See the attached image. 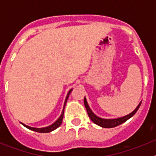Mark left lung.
<instances>
[{"label":"left lung","instance_id":"1","mask_svg":"<svg viewBox=\"0 0 156 156\" xmlns=\"http://www.w3.org/2000/svg\"><path fill=\"white\" fill-rule=\"evenodd\" d=\"M83 101H84L85 108H86L87 112L88 115H89V117H90V119H91L92 122H94L95 124L98 125V126H101V127L103 128L115 127V126H119V125L125 122L126 120H128L129 118H131V117L137 112L139 107H140V104H141V101H140V102L139 103L138 105L137 106V108H135V109L131 113H129V115H125V116L120 117V118H117V119H102V118H100V117H98V115H95L93 112H92V110L90 109L89 105H88L87 101L86 100V98H84Z\"/></svg>","mask_w":156,"mask_h":156}]
</instances>
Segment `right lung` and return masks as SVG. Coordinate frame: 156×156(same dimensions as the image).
I'll list each match as a JSON object with an SVG mask.
<instances>
[{"mask_svg": "<svg viewBox=\"0 0 156 156\" xmlns=\"http://www.w3.org/2000/svg\"><path fill=\"white\" fill-rule=\"evenodd\" d=\"M72 90H73V89H71V90H70L68 92V94H67V96H66V100H65L64 106H63V110H62V112L61 115H60V117H59L58 119L57 120L55 121V122H54L53 124H51V126H47V127H43V128H35V127H31V126H27V125L24 124V123H22V122H21V123H22V124L23 125V126H25V127L28 128V129H31V130H34V131L39 132V133H49V132H51V131H53V130H55V129H57V128L58 127V126L62 124V119H63V115H64V109H65V106H66V101H67V100H68L69 95L70 94V93H71Z\"/></svg>", "mask_w": 156, "mask_h": 156, "instance_id": "1", "label": "right lung"}]
</instances>
